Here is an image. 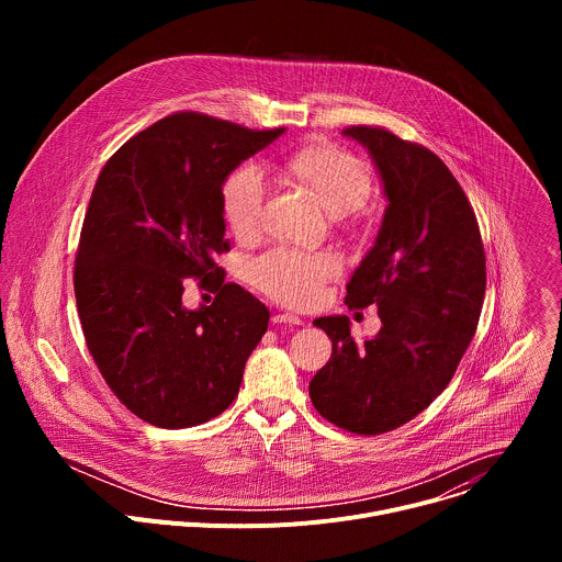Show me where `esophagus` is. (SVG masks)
<instances>
[{
  "mask_svg": "<svg viewBox=\"0 0 562 562\" xmlns=\"http://www.w3.org/2000/svg\"><path fill=\"white\" fill-rule=\"evenodd\" d=\"M273 325H302V317H297V315H293V313H276L273 317Z\"/></svg>",
  "mask_w": 562,
  "mask_h": 562,
  "instance_id": "esophagus-1",
  "label": "esophagus"
}]
</instances>
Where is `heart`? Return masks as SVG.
Instances as JSON below:
<instances>
[{
    "mask_svg": "<svg viewBox=\"0 0 562 562\" xmlns=\"http://www.w3.org/2000/svg\"><path fill=\"white\" fill-rule=\"evenodd\" d=\"M284 171L304 184L331 213H347L364 204L371 176L356 155L331 144H311L284 159ZM267 187L254 165L237 167L224 182L222 211L237 239H254L265 220ZM340 273V262L329 251H297L276 247L251 260L247 280L254 289L286 306H311L323 286Z\"/></svg>",
    "mask_w": 562,
    "mask_h": 562,
    "instance_id": "obj_1",
    "label": "heart"
}]
</instances>
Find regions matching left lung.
<instances>
[{
  "mask_svg": "<svg viewBox=\"0 0 562 562\" xmlns=\"http://www.w3.org/2000/svg\"><path fill=\"white\" fill-rule=\"evenodd\" d=\"M389 200L375 247L347 284L349 308L378 304L382 329L358 345L347 315L317 317L331 358L308 395L331 425L380 436L425 412L451 382L477 327L487 286L475 213L442 159L382 126H349Z\"/></svg>",
  "mask_w": 562,
  "mask_h": 562,
  "instance_id": "left-lung-1",
  "label": "left lung"
}]
</instances>
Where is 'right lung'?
<instances>
[{"label":"right lung","instance_id":"obj_1","mask_svg":"<svg viewBox=\"0 0 562 562\" xmlns=\"http://www.w3.org/2000/svg\"><path fill=\"white\" fill-rule=\"evenodd\" d=\"M282 131L180 111L122 144L95 182L75 256L77 313L109 389L148 425L220 416L269 327V308L224 282L215 256L228 251L226 176ZM189 277L216 293L209 307L181 304Z\"/></svg>","mask_w":562,"mask_h":562}]
</instances>
